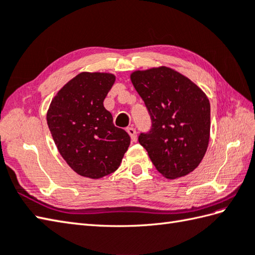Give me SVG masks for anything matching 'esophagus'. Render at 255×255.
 <instances>
[{
  "instance_id": "34e87169",
  "label": "esophagus",
  "mask_w": 255,
  "mask_h": 255,
  "mask_svg": "<svg viewBox=\"0 0 255 255\" xmlns=\"http://www.w3.org/2000/svg\"><path fill=\"white\" fill-rule=\"evenodd\" d=\"M127 132H128L129 136H130L132 141L136 142L137 141V131H136V129H134L133 127H129V128H127Z\"/></svg>"
}]
</instances>
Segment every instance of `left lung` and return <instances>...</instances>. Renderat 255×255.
<instances>
[{"instance_id":"obj_1","label":"left lung","mask_w":255,"mask_h":255,"mask_svg":"<svg viewBox=\"0 0 255 255\" xmlns=\"http://www.w3.org/2000/svg\"><path fill=\"white\" fill-rule=\"evenodd\" d=\"M130 79L151 118V129L139 134V143L166 178L187 175L202 162L208 147L207 96L171 68L134 71Z\"/></svg>"}]
</instances>
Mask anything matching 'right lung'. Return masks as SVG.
<instances>
[{
  "instance_id": "right-lung-1",
  "label": "right lung",
  "mask_w": 255,
  "mask_h": 255,
  "mask_svg": "<svg viewBox=\"0 0 255 255\" xmlns=\"http://www.w3.org/2000/svg\"><path fill=\"white\" fill-rule=\"evenodd\" d=\"M115 75L82 72L53 97L47 124L59 152L78 174L101 178L115 172L130 137L115 127L103 102Z\"/></svg>"
}]
</instances>
